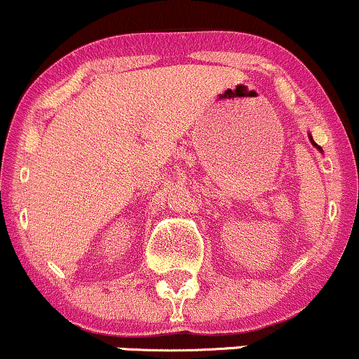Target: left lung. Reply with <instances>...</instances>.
<instances>
[{"instance_id":"1","label":"left lung","mask_w":359,"mask_h":359,"mask_svg":"<svg viewBox=\"0 0 359 359\" xmlns=\"http://www.w3.org/2000/svg\"><path fill=\"white\" fill-rule=\"evenodd\" d=\"M310 141H312V143H313V144H315V147H317V148H318V149H320V147H318V144H317V143H315V141H313V140H312V136H310Z\"/></svg>"}]
</instances>
